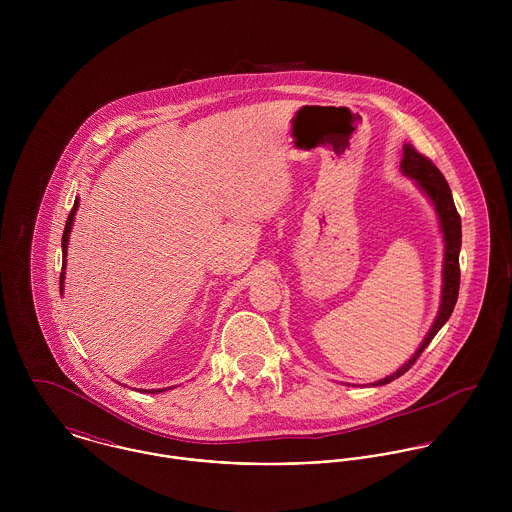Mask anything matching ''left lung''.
Wrapping results in <instances>:
<instances>
[{"mask_svg":"<svg viewBox=\"0 0 512 512\" xmlns=\"http://www.w3.org/2000/svg\"><path fill=\"white\" fill-rule=\"evenodd\" d=\"M400 169L406 177H410L418 189L428 197V201L432 203L436 215H438L439 232L443 236V266H441V299H439V311L428 331V335L424 337V341L420 343V347L416 349V353L400 366L396 372L372 382V386H382L392 382L394 378L402 376L404 372H408V368L416 363V359L424 353V349L432 343V339L438 335L439 329L445 325V321L449 319V315L453 313L455 301H457V293H459V250H461V219L457 215V209L453 205V197H451V189L445 181V177L441 175L438 167L424 157L422 153H418L414 146L404 144L402 151V161H400Z\"/></svg>","mask_w":512,"mask_h":512,"instance_id":"8db88e82","label":"left lung"}]
</instances>
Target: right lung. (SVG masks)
Masks as SVG:
<instances>
[{
  "mask_svg": "<svg viewBox=\"0 0 512 512\" xmlns=\"http://www.w3.org/2000/svg\"><path fill=\"white\" fill-rule=\"evenodd\" d=\"M76 211H78V199L74 201L73 211L67 219L65 224V232H63V274H61V293L65 290V268H67V250H69V236L73 232L74 217H76ZM171 388V386H169ZM167 388H157V390H144L147 394H157V392H165Z\"/></svg>",
  "mask_w": 512,
  "mask_h": 512,
  "instance_id": "obj_1",
  "label": "right lung"
}]
</instances>
